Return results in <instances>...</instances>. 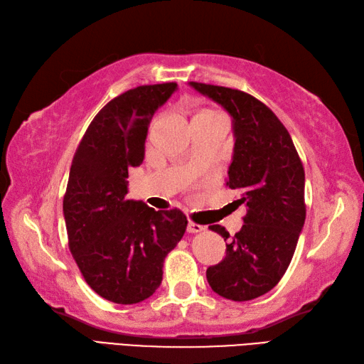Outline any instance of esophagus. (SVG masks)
<instances>
[{
  "instance_id": "obj_1",
  "label": "esophagus",
  "mask_w": 364,
  "mask_h": 364,
  "mask_svg": "<svg viewBox=\"0 0 364 364\" xmlns=\"http://www.w3.org/2000/svg\"><path fill=\"white\" fill-rule=\"evenodd\" d=\"M203 230H205L203 225H199L196 223H193V220H188V225H187L188 233H199V232H203Z\"/></svg>"
}]
</instances>
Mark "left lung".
I'll return each mask as SVG.
<instances>
[{
  "mask_svg": "<svg viewBox=\"0 0 364 364\" xmlns=\"http://www.w3.org/2000/svg\"><path fill=\"white\" fill-rule=\"evenodd\" d=\"M188 85L232 117L227 187L241 193L239 205L249 207L233 237L224 227H208L228 244L225 258L207 269V281L220 296L250 301L277 286L294 258L306 220L304 168L289 131L262 102L232 87Z\"/></svg>",
  "mask_w": 364,
  "mask_h": 364,
  "instance_id": "1",
  "label": "left lung"
}]
</instances>
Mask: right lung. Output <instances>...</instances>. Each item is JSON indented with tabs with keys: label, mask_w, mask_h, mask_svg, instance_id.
I'll list each match as a JSON object with an SVG mask.
<instances>
[{
	"label": "right lung",
	"mask_w": 364,
	"mask_h": 364,
	"mask_svg": "<svg viewBox=\"0 0 364 364\" xmlns=\"http://www.w3.org/2000/svg\"><path fill=\"white\" fill-rule=\"evenodd\" d=\"M176 83L145 85L115 97L95 115L75 151L63 199L69 250L95 294L136 304L162 282L164 261L188 220L181 210L128 199V170L145 157L154 112Z\"/></svg>",
	"instance_id": "add662e5"
}]
</instances>
